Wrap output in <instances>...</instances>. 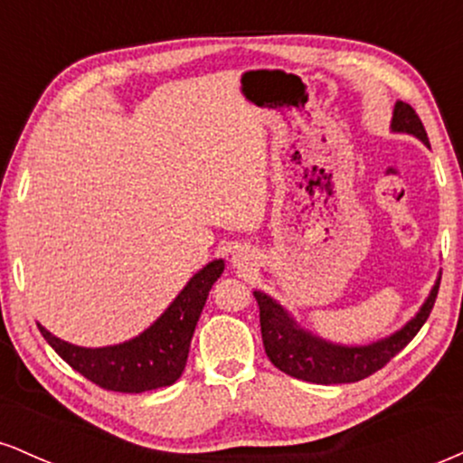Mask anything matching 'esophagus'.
I'll return each instance as SVG.
<instances>
[{
    "label": "esophagus",
    "instance_id": "1",
    "mask_svg": "<svg viewBox=\"0 0 463 463\" xmlns=\"http://www.w3.org/2000/svg\"><path fill=\"white\" fill-rule=\"evenodd\" d=\"M232 265L239 269V272H250V269L254 268V254L250 248H237L235 252H232Z\"/></svg>",
    "mask_w": 463,
    "mask_h": 463
}]
</instances>
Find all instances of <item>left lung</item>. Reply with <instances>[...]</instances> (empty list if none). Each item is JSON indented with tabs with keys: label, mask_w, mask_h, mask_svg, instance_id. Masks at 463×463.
<instances>
[{
	"label": "left lung",
	"mask_w": 463,
	"mask_h": 463,
	"mask_svg": "<svg viewBox=\"0 0 463 463\" xmlns=\"http://www.w3.org/2000/svg\"><path fill=\"white\" fill-rule=\"evenodd\" d=\"M390 128L392 132L416 137L429 147V137L422 121H420L416 110L405 102L394 104ZM439 276L442 274H438L427 300L420 305L411 320L387 337L361 344V346H348V344H337L320 337L309 328L300 326L296 317L279 300H274L261 289H254V298L259 302V317H261L265 353L280 372L294 376V379L309 381V383H354V381L365 379V376L383 368L387 361L396 357L416 337V333L427 322L435 305Z\"/></svg>",
	"instance_id": "left-lung-1"
}]
</instances>
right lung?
Returning <instances> with one entry per match:
<instances>
[{"label":"right lung","mask_w":463,"mask_h":463,"mask_svg":"<svg viewBox=\"0 0 463 463\" xmlns=\"http://www.w3.org/2000/svg\"><path fill=\"white\" fill-rule=\"evenodd\" d=\"M224 272V259H213L189 279L156 322L146 331L102 348H84L56 337L43 324H36L45 342L65 359L73 370L95 385L124 394L158 390L176 383L187 365L191 337L209 298L211 287Z\"/></svg>","instance_id":"right-lung-1"}]
</instances>
